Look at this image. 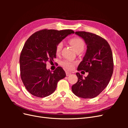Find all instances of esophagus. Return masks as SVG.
<instances>
[{
  "label": "esophagus",
  "mask_w": 128,
  "mask_h": 128,
  "mask_svg": "<svg viewBox=\"0 0 128 128\" xmlns=\"http://www.w3.org/2000/svg\"><path fill=\"white\" fill-rule=\"evenodd\" d=\"M66 76H69L70 75H71V72H66Z\"/></svg>",
  "instance_id": "obj_1"
}]
</instances>
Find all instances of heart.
Returning a JSON list of instances; mask_svg holds the SVG:
<instances>
[{
  "label": "heart",
  "instance_id": "heart-1",
  "mask_svg": "<svg viewBox=\"0 0 128 128\" xmlns=\"http://www.w3.org/2000/svg\"><path fill=\"white\" fill-rule=\"evenodd\" d=\"M69 43L72 46V47L75 50V51H78L80 50H83L84 47V42L83 40L79 37H74L69 40ZM62 43L60 42L56 46V52L57 55L59 54L62 48ZM64 66L67 69H70L74 67V63L69 61H64L62 63Z\"/></svg>",
  "mask_w": 128,
  "mask_h": 128
}]
</instances>
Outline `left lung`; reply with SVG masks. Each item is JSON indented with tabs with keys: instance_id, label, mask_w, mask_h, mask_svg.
<instances>
[{
	"instance_id": "1",
	"label": "left lung",
	"mask_w": 128,
	"mask_h": 128,
	"mask_svg": "<svg viewBox=\"0 0 128 128\" xmlns=\"http://www.w3.org/2000/svg\"><path fill=\"white\" fill-rule=\"evenodd\" d=\"M75 34L83 38L86 51L77 70L88 72L86 77L77 72L78 80L72 87L74 94L80 98H93L99 95L109 83L113 72V54L108 42L96 34L86 32Z\"/></svg>"
}]
</instances>
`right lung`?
Returning a JSON list of instances; mask_svg holds the SVG:
<instances>
[{
	"label": "right lung",
	"instance_id": "obj_1",
	"mask_svg": "<svg viewBox=\"0 0 128 128\" xmlns=\"http://www.w3.org/2000/svg\"><path fill=\"white\" fill-rule=\"evenodd\" d=\"M72 30H47L31 36L24 46L20 57L21 80L30 94L43 98L55 91L58 81L66 77L64 69L58 67L53 72L46 68V63L56 58V49Z\"/></svg>",
	"mask_w": 128,
	"mask_h": 128
}]
</instances>
